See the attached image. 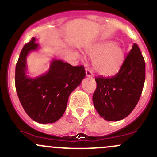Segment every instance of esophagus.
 I'll use <instances>...</instances> for the list:
<instances>
[{
	"label": "esophagus",
	"instance_id": "esophagus-1",
	"mask_svg": "<svg viewBox=\"0 0 157 157\" xmlns=\"http://www.w3.org/2000/svg\"><path fill=\"white\" fill-rule=\"evenodd\" d=\"M86 75L87 77H94L93 73H92V72L89 68L86 69Z\"/></svg>",
	"mask_w": 157,
	"mask_h": 157
}]
</instances>
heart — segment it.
Here are the masks:
<instances>
[{
    "instance_id": "b5f03b06",
    "label": "heart",
    "mask_w": 157,
    "mask_h": 157,
    "mask_svg": "<svg viewBox=\"0 0 157 157\" xmlns=\"http://www.w3.org/2000/svg\"><path fill=\"white\" fill-rule=\"evenodd\" d=\"M86 53L93 59L95 71L103 77H111L117 74L125 60V50L113 41L97 43L86 49Z\"/></svg>"
}]
</instances>
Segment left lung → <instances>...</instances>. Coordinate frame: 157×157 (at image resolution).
Instances as JSON below:
<instances>
[{
    "instance_id": "8db88e82",
    "label": "left lung",
    "mask_w": 157,
    "mask_h": 157,
    "mask_svg": "<svg viewBox=\"0 0 157 157\" xmlns=\"http://www.w3.org/2000/svg\"><path fill=\"white\" fill-rule=\"evenodd\" d=\"M95 80L92 101L98 114L108 121L128 116L139 101L145 80V62L138 45L133 44L116 75Z\"/></svg>"
}]
</instances>
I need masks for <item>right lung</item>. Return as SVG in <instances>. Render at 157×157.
Listing matches in <instances>:
<instances>
[{"instance_id": "1", "label": "right lung", "mask_w": 157, "mask_h": 157, "mask_svg": "<svg viewBox=\"0 0 157 157\" xmlns=\"http://www.w3.org/2000/svg\"><path fill=\"white\" fill-rule=\"evenodd\" d=\"M35 41L33 37L21 51L16 66V90L25 111L33 120L52 123L65 113L69 95L85 77V69L82 65L72 66L52 59L47 73L29 77L26 59L29 52L38 49Z\"/></svg>"}]
</instances>
